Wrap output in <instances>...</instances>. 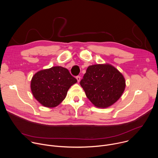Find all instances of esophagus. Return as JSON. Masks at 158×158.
Segmentation results:
<instances>
[{
    "mask_svg": "<svg viewBox=\"0 0 158 158\" xmlns=\"http://www.w3.org/2000/svg\"><path fill=\"white\" fill-rule=\"evenodd\" d=\"M76 78H77L78 82H80V80H81V77H80V76H77V77H76Z\"/></svg>",
    "mask_w": 158,
    "mask_h": 158,
    "instance_id": "obj_1",
    "label": "esophagus"
}]
</instances>
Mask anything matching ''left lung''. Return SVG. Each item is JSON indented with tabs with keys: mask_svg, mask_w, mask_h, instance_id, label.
I'll return each mask as SVG.
<instances>
[{
	"mask_svg": "<svg viewBox=\"0 0 158 158\" xmlns=\"http://www.w3.org/2000/svg\"><path fill=\"white\" fill-rule=\"evenodd\" d=\"M80 85L86 97L98 108H108L116 102L126 86L123 75L110 64H97L86 69Z\"/></svg>",
	"mask_w": 158,
	"mask_h": 158,
	"instance_id": "obj_1",
	"label": "left lung"
}]
</instances>
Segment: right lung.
I'll return each mask as SVG.
<instances>
[{
  "mask_svg": "<svg viewBox=\"0 0 158 158\" xmlns=\"http://www.w3.org/2000/svg\"><path fill=\"white\" fill-rule=\"evenodd\" d=\"M77 80L62 67H53L37 72L30 87L34 98L43 106L53 108L64 100L69 89Z\"/></svg>",
  "mask_w": 158,
  "mask_h": 158,
  "instance_id": "add662e5",
  "label": "right lung"
}]
</instances>
